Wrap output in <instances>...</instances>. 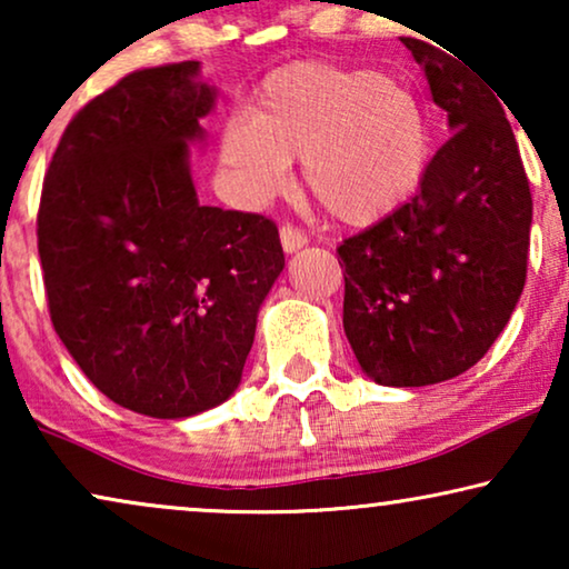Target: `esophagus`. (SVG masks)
<instances>
[{"mask_svg":"<svg viewBox=\"0 0 569 569\" xmlns=\"http://www.w3.org/2000/svg\"><path fill=\"white\" fill-rule=\"evenodd\" d=\"M279 240H282L284 253H295V251H300L302 246H308L306 232L292 228V224H282V228H279Z\"/></svg>","mask_w":569,"mask_h":569,"instance_id":"34e87169","label":"esophagus"}]
</instances>
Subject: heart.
Masks as SVG:
<instances>
[{
  "instance_id": "b5f03b06",
  "label": "heart",
  "mask_w": 569,
  "mask_h": 569,
  "mask_svg": "<svg viewBox=\"0 0 569 569\" xmlns=\"http://www.w3.org/2000/svg\"><path fill=\"white\" fill-rule=\"evenodd\" d=\"M333 220L365 228L422 183L430 137L407 88L370 69L298 61L271 72L251 113L220 131V160L240 197L261 204L290 183L292 160Z\"/></svg>"
}]
</instances>
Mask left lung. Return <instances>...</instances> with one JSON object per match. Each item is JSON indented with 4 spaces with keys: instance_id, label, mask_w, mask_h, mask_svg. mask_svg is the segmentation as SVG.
Returning <instances> with one entry per match:
<instances>
[{
    "instance_id": "left-lung-1",
    "label": "left lung",
    "mask_w": 569,
    "mask_h": 569,
    "mask_svg": "<svg viewBox=\"0 0 569 569\" xmlns=\"http://www.w3.org/2000/svg\"><path fill=\"white\" fill-rule=\"evenodd\" d=\"M401 41L453 134L417 197L337 253L357 362L380 386L417 388L473 368L510 321L526 284L533 201L500 96L432 38Z\"/></svg>"
}]
</instances>
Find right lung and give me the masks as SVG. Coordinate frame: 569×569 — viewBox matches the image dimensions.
I'll return each instance as SVG.
<instances>
[{"mask_svg":"<svg viewBox=\"0 0 569 569\" xmlns=\"http://www.w3.org/2000/svg\"><path fill=\"white\" fill-rule=\"evenodd\" d=\"M199 61L139 69L69 121L43 178L51 323L113 403L183 419L230 399L284 253L263 214L201 207L189 144L214 88Z\"/></svg>","mask_w":569,"mask_h":569,"instance_id":"1","label":"right lung"}]
</instances>
